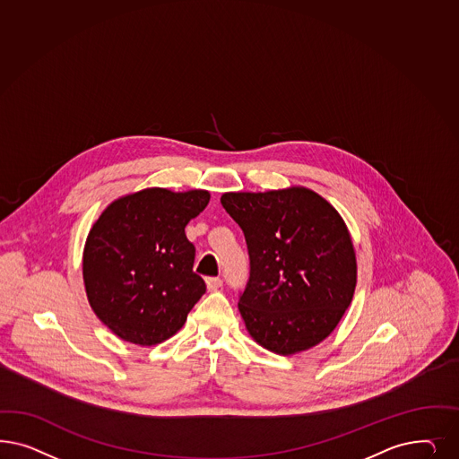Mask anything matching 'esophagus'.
<instances>
[{
  "label": "esophagus",
  "instance_id": "esophagus-1",
  "mask_svg": "<svg viewBox=\"0 0 459 459\" xmlns=\"http://www.w3.org/2000/svg\"><path fill=\"white\" fill-rule=\"evenodd\" d=\"M221 285L222 281L220 279V277H207L206 279V287L209 292H214V290H218Z\"/></svg>",
  "mask_w": 459,
  "mask_h": 459
}]
</instances>
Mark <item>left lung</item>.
<instances>
[{"label": "left lung", "mask_w": 459, "mask_h": 459, "mask_svg": "<svg viewBox=\"0 0 459 459\" xmlns=\"http://www.w3.org/2000/svg\"><path fill=\"white\" fill-rule=\"evenodd\" d=\"M221 204L248 247L238 309L253 340L279 355L325 340L356 287L355 248L338 211L306 187L226 193Z\"/></svg>", "instance_id": "left-lung-1"}]
</instances>
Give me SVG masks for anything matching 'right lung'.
I'll return each instance as SVG.
<instances>
[{
    "label": "right lung",
    "instance_id": "1",
    "mask_svg": "<svg viewBox=\"0 0 459 459\" xmlns=\"http://www.w3.org/2000/svg\"><path fill=\"white\" fill-rule=\"evenodd\" d=\"M207 203V191L152 187L111 203L94 222L82 258L86 292L121 340L142 346L169 340L206 292L184 228Z\"/></svg>",
    "mask_w": 459,
    "mask_h": 459
}]
</instances>
